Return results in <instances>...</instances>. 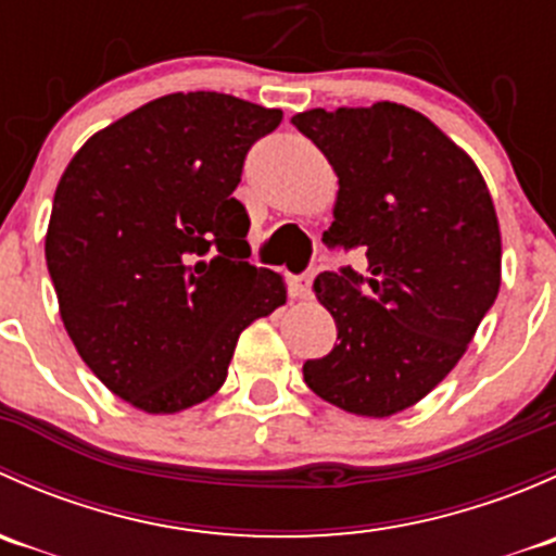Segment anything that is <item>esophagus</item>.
Listing matches in <instances>:
<instances>
[{
  "label": "esophagus",
  "mask_w": 556,
  "mask_h": 556,
  "mask_svg": "<svg viewBox=\"0 0 556 556\" xmlns=\"http://www.w3.org/2000/svg\"><path fill=\"white\" fill-rule=\"evenodd\" d=\"M314 274H317V268H306L304 274H299V277L290 279V295H293V299H299V301L309 299Z\"/></svg>",
  "instance_id": "esophagus-1"
}]
</instances>
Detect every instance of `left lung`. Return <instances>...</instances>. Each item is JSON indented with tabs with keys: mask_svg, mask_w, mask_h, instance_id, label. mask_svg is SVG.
Wrapping results in <instances>:
<instances>
[{
	"mask_svg": "<svg viewBox=\"0 0 556 556\" xmlns=\"http://www.w3.org/2000/svg\"><path fill=\"white\" fill-rule=\"evenodd\" d=\"M339 177L328 247L366 250V271H323L314 293L339 344L304 363L323 401L390 417L422 401L468 350L501 290V228L470 155L417 110L293 115Z\"/></svg>",
	"mask_w": 556,
	"mask_h": 556,
	"instance_id": "obj_1",
	"label": "left lung"
}]
</instances>
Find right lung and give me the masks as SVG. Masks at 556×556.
Here are the masks:
<instances>
[{"label":"right lung","instance_id":"right-lung-1","mask_svg":"<svg viewBox=\"0 0 556 556\" xmlns=\"http://www.w3.org/2000/svg\"><path fill=\"white\" fill-rule=\"evenodd\" d=\"M282 110L169 93L93 134L55 188L45 261L64 328L106 390L174 414L220 390L239 333L285 304L252 266L233 190Z\"/></svg>","mask_w":556,"mask_h":556}]
</instances>
